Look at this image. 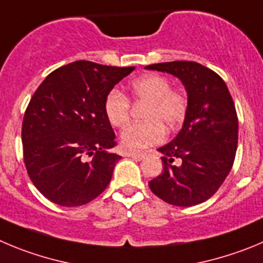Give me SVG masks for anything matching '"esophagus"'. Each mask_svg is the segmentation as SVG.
Segmentation results:
<instances>
[{"mask_svg":"<svg viewBox=\"0 0 263 263\" xmlns=\"http://www.w3.org/2000/svg\"><path fill=\"white\" fill-rule=\"evenodd\" d=\"M127 157H131V158L136 159V161H141V159L145 157V154L144 153H126Z\"/></svg>","mask_w":263,"mask_h":263,"instance_id":"34e87169","label":"esophagus"}]
</instances>
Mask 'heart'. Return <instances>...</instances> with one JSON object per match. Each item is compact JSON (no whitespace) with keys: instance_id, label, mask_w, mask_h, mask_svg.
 <instances>
[{"instance_id":"obj_1","label":"heart","mask_w":263,"mask_h":263,"mask_svg":"<svg viewBox=\"0 0 263 263\" xmlns=\"http://www.w3.org/2000/svg\"><path fill=\"white\" fill-rule=\"evenodd\" d=\"M131 97L146 101L143 111L144 122L127 127L120 136L122 146L127 151H141L159 144L165 139V128L174 129L184 120L188 111V96L183 89L171 88L165 76L146 73L131 83ZM131 104L124 93L111 89L104 102V111L112 127L122 128L129 120Z\"/></svg>"}]
</instances>
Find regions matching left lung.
Here are the masks:
<instances>
[{"mask_svg":"<svg viewBox=\"0 0 263 263\" xmlns=\"http://www.w3.org/2000/svg\"><path fill=\"white\" fill-rule=\"evenodd\" d=\"M145 68L176 76L188 95L183 127L158 149L163 170L149 188L171 205H198L219 190L236 156L239 120L230 90L217 72L197 62L174 61Z\"/></svg>","mask_w":263,"mask_h":263,"instance_id":"obj_1","label":"left lung"}]
</instances>
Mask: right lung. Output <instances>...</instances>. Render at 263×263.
<instances>
[{
	"mask_svg": "<svg viewBox=\"0 0 263 263\" xmlns=\"http://www.w3.org/2000/svg\"><path fill=\"white\" fill-rule=\"evenodd\" d=\"M135 67L76 61L54 70L32 96L22 124L27 173L51 202L80 206L101 195L122 157L104 111L107 93Z\"/></svg>",
	"mask_w": 263,
	"mask_h": 263,
	"instance_id": "add662e5",
	"label": "right lung"
}]
</instances>
